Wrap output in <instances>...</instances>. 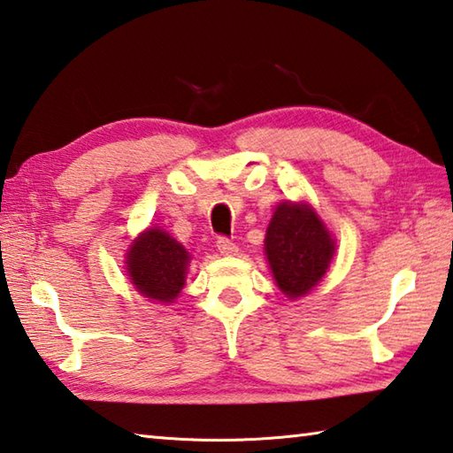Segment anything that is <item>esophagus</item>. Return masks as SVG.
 <instances>
[{"label":"esophagus","mask_w":453,"mask_h":453,"mask_svg":"<svg viewBox=\"0 0 453 453\" xmlns=\"http://www.w3.org/2000/svg\"><path fill=\"white\" fill-rule=\"evenodd\" d=\"M216 245H218V251L221 255H235L237 253V245L232 240H227V237H218Z\"/></svg>","instance_id":"esophagus-1"}]
</instances>
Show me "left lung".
Instances as JSON below:
<instances>
[{
  "label": "left lung",
  "mask_w": 453,
  "mask_h": 453,
  "mask_svg": "<svg viewBox=\"0 0 453 453\" xmlns=\"http://www.w3.org/2000/svg\"><path fill=\"white\" fill-rule=\"evenodd\" d=\"M265 253L279 289L297 299L325 277L334 240L309 205L285 202L271 218Z\"/></svg>",
  "instance_id": "obj_1"
}]
</instances>
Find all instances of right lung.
<instances>
[{
  "label": "right lung",
  "mask_w": 453,
  "mask_h": 453,
  "mask_svg": "<svg viewBox=\"0 0 453 453\" xmlns=\"http://www.w3.org/2000/svg\"><path fill=\"white\" fill-rule=\"evenodd\" d=\"M190 255L162 229H148L133 243L127 257L128 277L144 297L172 303L186 283Z\"/></svg>",
  "instance_id": "right-lung-1"
}]
</instances>
